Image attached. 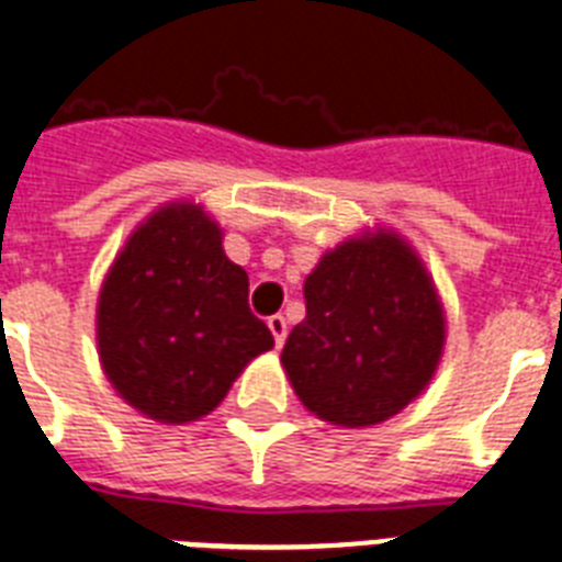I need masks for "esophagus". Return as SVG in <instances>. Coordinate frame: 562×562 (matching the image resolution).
Returning a JSON list of instances; mask_svg holds the SVG:
<instances>
[{
    "label": "esophagus",
    "instance_id": "obj_1",
    "mask_svg": "<svg viewBox=\"0 0 562 562\" xmlns=\"http://www.w3.org/2000/svg\"><path fill=\"white\" fill-rule=\"evenodd\" d=\"M268 329H271V335H273V344H277V347H282V344H285V335H289V324H285V317L282 315L268 317Z\"/></svg>",
    "mask_w": 562,
    "mask_h": 562
}]
</instances>
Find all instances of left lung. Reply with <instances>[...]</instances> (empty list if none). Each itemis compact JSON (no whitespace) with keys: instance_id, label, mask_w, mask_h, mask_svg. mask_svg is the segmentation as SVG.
I'll list each match as a JSON object with an SVG mask.
<instances>
[{"instance_id":"obj_1","label":"left lung","mask_w":562,"mask_h":562,"mask_svg":"<svg viewBox=\"0 0 562 562\" xmlns=\"http://www.w3.org/2000/svg\"><path fill=\"white\" fill-rule=\"evenodd\" d=\"M306 317L282 368L315 417L384 423L426 391L446 344L443 303L414 247L375 229L326 250L303 285Z\"/></svg>"}]
</instances>
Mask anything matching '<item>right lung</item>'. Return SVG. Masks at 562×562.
Listing matches in <instances>:
<instances>
[{
  "label": "right lung",
  "instance_id": "right-lung-1",
  "mask_svg": "<svg viewBox=\"0 0 562 562\" xmlns=\"http://www.w3.org/2000/svg\"><path fill=\"white\" fill-rule=\"evenodd\" d=\"M189 201L151 212L110 265L95 308L101 368L122 400L169 426L201 419L273 347L247 306V273Z\"/></svg>",
  "mask_w": 562,
  "mask_h": 562
}]
</instances>
